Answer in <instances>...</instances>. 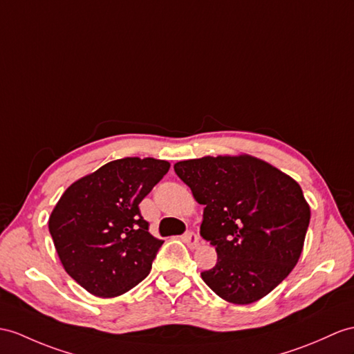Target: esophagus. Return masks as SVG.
I'll list each match as a JSON object with an SVG mask.
<instances>
[{"instance_id": "34e87169", "label": "esophagus", "mask_w": 354, "mask_h": 354, "mask_svg": "<svg viewBox=\"0 0 354 354\" xmlns=\"http://www.w3.org/2000/svg\"><path fill=\"white\" fill-rule=\"evenodd\" d=\"M183 242L191 249H195V248L200 246V239H198V236L194 234V232H187V234H185Z\"/></svg>"}]
</instances>
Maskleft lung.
<instances>
[{"label": "left lung", "instance_id": "8db88e82", "mask_svg": "<svg viewBox=\"0 0 354 354\" xmlns=\"http://www.w3.org/2000/svg\"><path fill=\"white\" fill-rule=\"evenodd\" d=\"M174 171L204 205L201 236L218 254L203 281L234 305L269 295L304 249L311 209L299 183L251 154L182 160Z\"/></svg>", "mask_w": 354, "mask_h": 354}]
</instances>
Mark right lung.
<instances>
[{
  "label": "right lung",
  "mask_w": 354,
  "mask_h": 354,
  "mask_svg": "<svg viewBox=\"0 0 354 354\" xmlns=\"http://www.w3.org/2000/svg\"><path fill=\"white\" fill-rule=\"evenodd\" d=\"M169 167L154 158L112 160L76 180L55 204L48 227L59 261L93 296H122L150 273L163 242L138 205Z\"/></svg>",
  "instance_id": "right-lung-1"
}]
</instances>
